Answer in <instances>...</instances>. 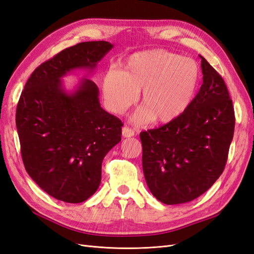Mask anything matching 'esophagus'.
Here are the masks:
<instances>
[{"label": "esophagus", "mask_w": 254, "mask_h": 254, "mask_svg": "<svg viewBox=\"0 0 254 254\" xmlns=\"http://www.w3.org/2000/svg\"><path fill=\"white\" fill-rule=\"evenodd\" d=\"M122 134H123L124 137H131L134 135V131L129 127H123V129H122Z\"/></svg>", "instance_id": "obj_1"}]
</instances>
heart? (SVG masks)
Instances as JSON below:
<instances>
[{"instance_id": "b5f03b06", "label": "heart", "mask_w": 254, "mask_h": 254, "mask_svg": "<svg viewBox=\"0 0 254 254\" xmlns=\"http://www.w3.org/2000/svg\"><path fill=\"white\" fill-rule=\"evenodd\" d=\"M195 61L173 52L155 49L131 56L124 71L111 68L103 80V95L107 108L122 115L142 91L143 106L131 117L135 125L169 123L191 105L199 83Z\"/></svg>"}]
</instances>
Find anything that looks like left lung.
Returning a JSON list of instances; mask_svg holds the SVG:
<instances>
[{"mask_svg": "<svg viewBox=\"0 0 254 254\" xmlns=\"http://www.w3.org/2000/svg\"><path fill=\"white\" fill-rule=\"evenodd\" d=\"M203 84L182 116L139 134L147 186L160 202L188 203L222 174L234 132V110L222 76L202 57Z\"/></svg>", "mask_w": 254, "mask_h": 254, "instance_id": "left-lung-1", "label": "left lung"}]
</instances>
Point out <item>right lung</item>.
<instances>
[{
  "label": "right lung",
  "instance_id": "1",
  "mask_svg": "<svg viewBox=\"0 0 254 254\" xmlns=\"http://www.w3.org/2000/svg\"><path fill=\"white\" fill-rule=\"evenodd\" d=\"M112 48L95 41L61 51L32 72L17 104L25 169L46 193L66 203H82L98 190L103 159L120 143L123 124L101 107L90 78L67 90L63 77L75 70L93 72Z\"/></svg>",
  "mask_w": 254,
  "mask_h": 254
}]
</instances>
